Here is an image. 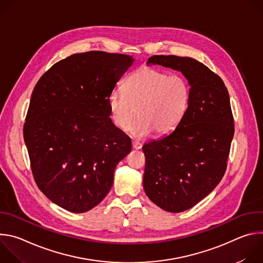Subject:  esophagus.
Masks as SVG:
<instances>
[{"mask_svg":"<svg viewBox=\"0 0 263 263\" xmlns=\"http://www.w3.org/2000/svg\"><path fill=\"white\" fill-rule=\"evenodd\" d=\"M141 146H142V144L139 141H136V140L132 141V147L134 149H139V148H141Z\"/></svg>","mask_w":263,"mask_h":263,"instance_id":"34e87169","label":"esophagus"}]
</instances>
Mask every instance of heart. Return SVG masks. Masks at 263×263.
I'll list each match as a JSON object with an SVG mask.
<instances>
[{
    "label": "heart",
    "instance_id": "obj_1",
    "mask_svg": "<svg viewBox=\"0 0 263 263\" xmlns=\"http://www.w3.org/2000/svg\"><path fill=\"white\" fill-rule=\"evenodd\" d=\"M125 90H114L108 98L112 123L126 129L133 118L138 119L129 127L135 137L153 132L164 136L174 131L189 110L191 85L180 73L146 66L134 71L127 79Z\"/></svg>",
    "mask_w": 263,
    "mask_h": 263
}]
</instances>
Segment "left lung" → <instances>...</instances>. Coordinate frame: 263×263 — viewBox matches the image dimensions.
Returning a JSON list of instances; mask_svg holds the SVG:
<instances>
[{
    "mask_svg": "<svg viewBox=\"0 0 263 263\" xmlns=\"http://www.w3.org/2000/svg\"><path fill=\"white\" fill-rule=\"evenodd\" d=\"M147 64L180 70L191 85V103L178 127L145 143L143 189L153 203L182 212L207 197L227 168L234 119L222 80L191 57L154 55Z\"/></svg>",
    "mask_w": 263,
    "mask_h": 263,
    "instance_id": "left-lung-1",
    "label": "left lung"
}]
</instances>
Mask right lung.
Wrapping results in <instances>:
<instances>
[{"instance_id": "obj_1", "label": "right lung", "mask_w": 263, "mask_h": 263, "mask_svg": "<svg viewBox=\"0 0 263 263\" xmlns=\"http://www.w3.org/2000/svg\"><path fill=\"white\" fill-rule=\"evenodd\" d=\"M132 63L124 54H73L34 87L24 124L32 174L41 192L67 211L96 207L131 152L130 137L109 118L108 98Z\"/></svg>"}]
</instances>
